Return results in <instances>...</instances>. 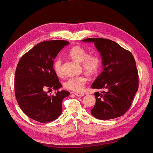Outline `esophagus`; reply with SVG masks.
<instances>
[{"label": "esophagus", "instance_id": "1", "mask_svg": "<svg viewBox=\"0 0 153 153\" xmlns=\"http://www.w3.org/2000/svg\"><path fill=\"white\" fill-rule=\"evenodd\" d=\"M74 94L76 95V96H78V97H82L84 95V94H83V93H79V92H74Z\"/></svg>", "mask_w": 153, "mask_h": 153}]
</instances>
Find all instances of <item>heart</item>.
Wrapping results in <instances>:
<instances>
[{
  "mask_svg": "<svg viewBox=\"0 0 153 153\" xmlns=\"http://www.w3.org/2000/svg\"><path fill=\"white\" fill-rule=\"evenodd\" d=\"M68 54L74 60L82 62V66L87 73L94 75L100 70L101 65V59L97 53L88 55V52L84 48L80 46H75L69 50ZM53 69L57 76H62V59L58 58L53 63ZM88 81V77L85 75H81L69 77L64 83L65 89L74 91H81L84 88Z\"/></svg>",
  "mask_w": 153,
  "mask_h": 153,
  "instance_id": "heart-1",
  "label": "heart"
}]
</instances>
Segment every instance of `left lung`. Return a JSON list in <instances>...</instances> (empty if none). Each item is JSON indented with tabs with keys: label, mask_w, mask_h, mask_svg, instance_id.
<instances>
[{
	"label": "left lung",
	"mask_w": 153,
	"mask_h": 153,
	"mask_svg": "<svg viewBox=\"0 0 153 153\" xmlns=\"http://www.w3.org/2000/svg\"><path fill=\"white\" fill-rule=\"evenodd\" d=\"M83 41L94 42L103 59V70L91 88L105 91L94 93L96 101L91 115L101 120L123 115L139 88V74L133 54L109 39L89 38Z\"/></svg>",
	"instance_id": "left-lung-1"
}]
</instances>
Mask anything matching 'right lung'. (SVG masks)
<instances>
[{
  "label": "right lung",
  "mask_w": 153,
  "mask_h": 153,
  "mask_svg": "<svg viewBox=\"0 0 153 153\" xmlns=\"http://www.w3.org/2000/svg\"><path fill=\"white\" fill-rule=\"evenodd\" d=\"M66 40L44 41L21 57L14 76V93L22 111L30 119L48 123L62 113V101L70 92L58 91L62 85L53 69V59ZM57 90L54 95L47 91Z\"/></svg>",
  "instance_id": "add662e5"
}]
</instances>
